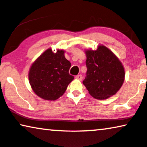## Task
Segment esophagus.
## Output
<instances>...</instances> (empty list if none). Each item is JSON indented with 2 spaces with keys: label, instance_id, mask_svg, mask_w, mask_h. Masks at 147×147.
<instances>
[{
  "label": "esophagus",
  "instance_id": "obj_1",
  "mask_svg": "<svg viewBox=\"0 0 147 147\" xmlns=\"http://www.w3.org/2000/svg\"><path fill=\"white\" fill-rule=\"evenodd\" d=\"M75 79L79 80V81H81V80H82V79H83L82 75H77L75 77Z\"/></svg>",
  "mask_w": 147,
  "mask_h": 147
}]
</instances>
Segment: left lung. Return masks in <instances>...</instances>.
<instances>
[{
	"mask_svg": "<svg viewBox=\"0 0 147 147\" xmlns=\"http://www.w3.org/2000/svg\"><path fill=\"white\" fill-rule=\"evenodd\" d=\"M87 68L83 83L92 97L105 100L115 95L123 85L125 70L118 57L107 47L85 51Z\"/></svg>",
	"mask_w": 147,
	"mask_h": 147,
	"instance_id": "obj_1",
	"label": "left lung"
}]
</instances>
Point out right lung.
I'll return each mask as SVG.
<instances>
[{"mask_svg": "<svg viewBox=\"0 0 147 147\" xmlns=\"http://www.w3.org/2000/svg\"><path fill=\"white\" fill-rule=\"evenodd\" d=\"M70 66L64 50L57 49L53 53L51 49H47L30 68L28 79L32 90L44 100H57L74 79L68 72Z\"/></svg>", "mask_w": 147, "mask_h": 147, "instance_id": "right-lung-1", "label": "right lung"}]
</instances>
